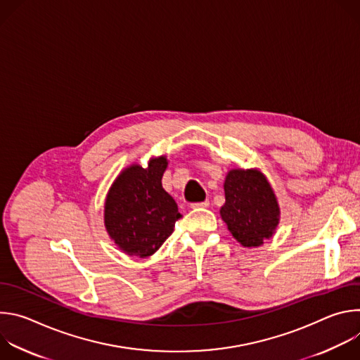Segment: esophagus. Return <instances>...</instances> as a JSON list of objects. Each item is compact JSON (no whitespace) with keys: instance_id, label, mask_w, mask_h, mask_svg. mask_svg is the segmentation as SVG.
Returning a JSON list of instances; mask_svg holds the SVG:
<instances>
[{"instance_id":"34e87169","label":"esophagus","mask_w":360,"mask_h":360,"mask_svg":"<svg viewBox=\"0 0 360 360\" xmlns=\"http://www.w3.org/2000/svg\"><path fill=\"white\" fill-rule=\"evenodd\" d=\"M210 207V200H203V202H195L191 205L192 210H200V208H208Z\"/></svg>"}]
</instances>
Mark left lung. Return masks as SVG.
<instances>
[{
    "label": "left lung",
    "mask_w": 360,
    "mask_h": 360,
    "mask_svg": "<svg viewBox=\"0 0 360 360\" xmlns=\"http://www.w3.org/2000/svg\"><path fill=\"white\" fill-rule=\"evenodd\" d=\"M221 217L245 248L261 246L279 224V205L266 176L258 169H232L225 184Z\"/></svg>",
    "instance_id": "obj_1"
}]
</instances>
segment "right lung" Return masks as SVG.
Wrapping results in <instances>:
<instances>
[{
	"label": "right lung",
	"instance_id": "obj_1",
	"mask_svg": "<svg viewBox=\"0 0 360 360\" xmlns=\"http://www.w3.org/2000/svg\"><path fill=\"white\" fill-rule=\"evenodd\" d=\"M167 157L152 158L146 168H125L105 199L104 222L110 238L127 255L148 258L174 232L182 217L174 198L162 188Z\"/></svg>",
	"mask_w": 360,
	"mask_h": 360
}]
</instances>
